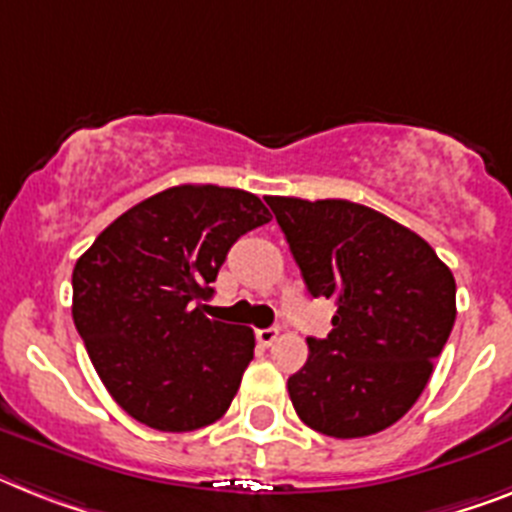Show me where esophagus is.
I'll list each match as a JSON object with an SVG mask.
<instances>
[{
    "label": "esophagus",
    "mask_w": 512,
    "mask_h": 512,
    "mask_svg": "<svg viewBox=\"0 0 512 512\" xmlns=\"http://www.w3.org/2000/svg\"><path fill=\"white\" fill-rule=\"evenodd\" d=\"M277 337H280V329H277V327L256 329V340H259V345H264V348H269V345H272Z\"/></svg>",
    "instance_id": "esophagus-1"
}]
</instances>
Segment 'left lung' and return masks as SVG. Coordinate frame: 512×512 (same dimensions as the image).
<instances>
[{
	"mask_svg": "<svg viewBox=\"0 0 512 512\" xmlns=\"http://www.w3.org/2000/svg\"><path fill=\"white\" fill-rule=\"evenodd\" d=\"M332 332L308 337L287 379L295 413L337 439L369 437L411 411L455 324V277L416 232L369 206L266 196Z\"/></svg>",
	"mask_w": 512,
	"mask_h": 512,
	"instance_id": "1",
	"label": "left lung"
}]
</instances>
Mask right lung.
Returning <instances> with one entry per match:
<instances>
[{"instance_id": "obj_1", "label": "right lung", "mask_w": 512, "mask_h": 512, "mask_svg": "<svg viewBox=\"0 0 512 512\" xmlns=\"http://www.w3.org/2000/svg\"><path fill=\"white\" fill-rule=\"evenodd\" d=\"M272 219L259 196L175 185L135 204L73 269V322L135 421L193 432L225 416L253 358L251 327L206 316L232 243Z\"/></svg>"}]
</instances>
